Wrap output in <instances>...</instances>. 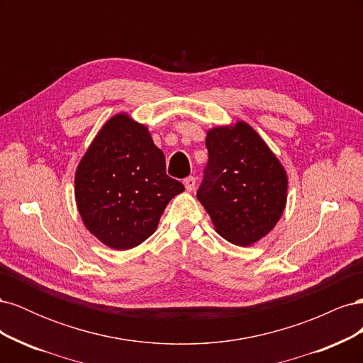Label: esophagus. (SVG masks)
I'll use <instances>...</instances> for the list:
<instances>
[{
  "instance_id": "obj_1",
  "label": "esophagus",
  "mask_w": 363,
  "mask_h": 363,
  "mask_svg": "<svg viewBox=\"0 0 363 363\" xmlns=\"http://www.w3.org/2000/svg\"><path fill=\"white\" fill-rule=\"evenodd\" d=\"M184 188H186V191H194L195 189V184H196V179L195 177H192V175H189V177H186L184 179Z\"/></svg>"
}]
</instances>
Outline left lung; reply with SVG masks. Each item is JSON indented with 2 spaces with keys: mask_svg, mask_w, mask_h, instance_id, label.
I'll return each mask as SVG.
<instances>
[{
  "mask_svg": "<svg viewBox=\"0 0 363 363\" xmlns=\"http://www.w3.org/2000/svg\"><path fill=\"white\" fill-rule=\"evenodd\" d=\"M208 162L196 199L216 232L235 245L268 235L286 204L288 177L279 159L248 124L207 131Z\"/></svg>",
  "mask_w": 363,
  "mask_h": 363,
  "instance_id": "left-lung-1",
  "label": "left lung"
}]
</instances>
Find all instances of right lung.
Returning a JSON list of instances; mask_svg holds the SVG:
<instances>
[{
	"label": "right lung",
	"mask_w": 363,
	"mask_h": 363,
	"mask_svg": "<svg viewBox=\"0 0 363 363\" xmlns=\"http://www.w3.org/2000/svg\"><path fill=\"white\" fill-rule=\"evenodd\" d=\"M184 186L171 179L148 128L125 113L108 119L75 172L84 225L107 247L130 250L156 232L164 207Z\"/></svg>",
	"instance_id": "add662e5"
}]
</instances>
